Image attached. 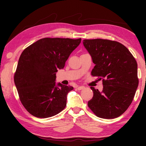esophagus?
<instances>
[{
    "label": "esophagus",
    "mask_w": 146,
    "mask_h": 146,
    "mask_svg": "<svg viewBox=\"0 0 146 146\" xmlns=\"http://www.w3.org/2000/svg\"><path fill=\"white\" fill-rule=\"evenodd\" d=\"M84 88H85L84 86H78V87L77 88V90H83V89H84Z\"/></svg>",
    "instance_id": "34e87169"
}]
</instances>
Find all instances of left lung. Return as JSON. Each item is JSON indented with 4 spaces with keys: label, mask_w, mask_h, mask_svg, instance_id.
Wrapping results in <instances>:
<instances>
[{
    "label": "left lung",
    "mask_w": 146,
    "mask_h": 146,
    "mask_svg": "<svg viewBox=\"0 0 146 146\" xmlns=\"http://www.w3.org/2000/svg\"><path fill=\"white\" fill-rule=\"evenodd\" d=\"M95 64L91 75L102 79V91L91 87L88 107L97 117L110 119L122 115L131 105L138 86L137 63L126 47L107 39L83 40Z\"/></svg>",
    "instance_id": "1"
}]
</instances>
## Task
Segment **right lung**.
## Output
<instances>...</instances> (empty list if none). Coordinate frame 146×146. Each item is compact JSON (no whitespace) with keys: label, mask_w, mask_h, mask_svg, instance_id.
I'll list each match as a JSON object with an SVG mask.
<instances>
[{"label":"right lung","mask_w":146,"mask_h":146,"mask_svg":"<svg viewBox=\"0 0 146 146\" xmlns=\"http://www.w3.org/2000/svg\"><path fill=\"white\" fill-rule=\"evenodd\" d=\"M81 38H44L31 44L20 56L14 75L20 100L38 118L55 116L66 108L72 86L56 84V73L63 69Z\"/></svg>","instance_id":"obj_1"}]
</instances>
